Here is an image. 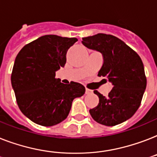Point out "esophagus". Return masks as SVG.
Listing matches in <instances>:
<instances>
[{"mask_svg": "<svg viewBox=\"0 0 157 157\" xmlns=\"http://www.w3.org/2000/svg\"><path fill=\"white\" fill-rule=\"evenodd\" d=\"M93 91H92L90 89H86V94H92Z\"/></svg>", "mask_w": 157, "mask_h": 157, "instance_id": "esophagus-1", "label": "esophagus"}]
</instances>
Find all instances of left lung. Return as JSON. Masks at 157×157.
Wrapping results in <instances>:
<instances>
[{"label":"left lung","mask_w":157,"mask_h":157,"mask_svg":"<svg viewBox=\"0 0 157 157\" xmlns=\"http://www.w3.org/2000/svg\"><path fill=\"white\" fill-rule=\"evenodd\" d=\"M82 44L102 53L104 63L98 76L106 77L113 85L106 97L94 90L100 101L96 107L90 109V115L94 121L105 126L126 121L139 108L147 86L141 57L121 39L110 34L86 37Z\"/></svg>","instance_id":"left-lung-1"}]
</instances>
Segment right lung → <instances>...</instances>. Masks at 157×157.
<instances>
[{"label": "right lung", "instance_id": "right-lung-1", "mask_svg": "<svg viewBox=\"0 0 157 157\" xmlns=\"http://www.w3.org/2000/svg\"><path fill=\"white\" fill-rule=\"evenodd\" d=\"M78 39L61 36H42L26 44L18 53L11 73L16 102L31 121L45 127L63 122L75 98L86 89L71 81L65 85L55 77L67 62V52Z\"/></svg>", "mask_w": 157, "mask_h": 157}]
</instances>
